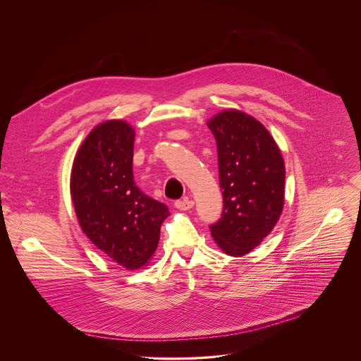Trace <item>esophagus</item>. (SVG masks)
<instances>
[{"instance_id": "esophagus-1", "label": "esophagus", "mask_w": 361, "mask_h": 361, "mask_svg": "<svg viewBox=\"0 0 361 361\" xmlns=\"http://www.w3.org/2000/svg\"><path fill=\"white\" fill-rule=\"evenodd\" d=\"M195 206V202L193 200H189V199H185V200H178L175 202V207L180 211H188L190 208H193Z\"/></svg>"}]
</instances>
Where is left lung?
Wrapping results in <instances>:
<instances>
[{
	"label": "left lung",
	"instance_id": "1",
	"mask_svg": "<svg viewBox=\"0 0 361 361\" xmlns=\"http://www.w3.org/2000/svg\"><path fill=\"white\" fill-rule=\"evenodd\" d=\"M207 126L218 149L221 219L209 226L228 256L250 253L276 225L285 204V162L267 128L239 109L214 115Z\"/></svg>",
	"mask_w": 361,
	"mask_h": 361
}]
</instances>
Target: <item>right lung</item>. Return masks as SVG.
<instances>
[{
    "instance_id": "obj_1",
    "label": "right lung",
    "mask_w": 361,
    "mask_h": 361,
    "mask_svg": "<svg viewBox=\"0 0 361 361\" xmlns=\"http://www.w3.org/2000/svg\"><path fill=\"white\" fill-rule=\"evenodd\" d=\"M135 129L122 119L97 125L83 140L71 171V197L85 235L126 269L154 256L168 207L133 180Z\"/></svg>"
}]
</instances>
